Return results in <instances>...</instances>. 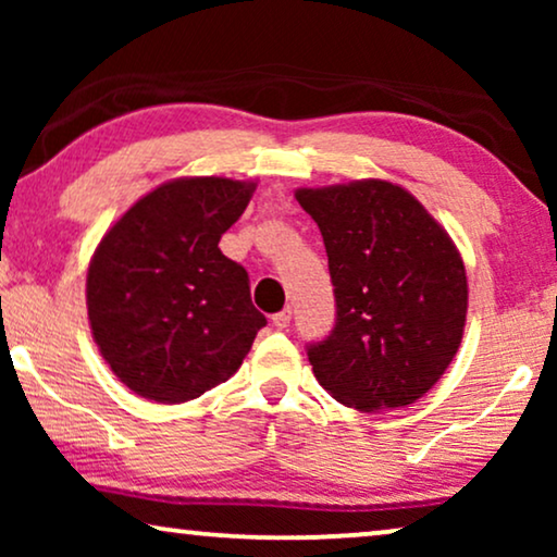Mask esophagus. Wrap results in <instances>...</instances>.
I'll return each instance as SVG.
<instances>
[{"mask_svg":"<svg viewBox=\"0 0 557 557\" xmlns=\"http://www.w3.org/2000/svg\"><path fill=\"white\" fill-rule=\"evenodd\" d=\"M273 324H276L278 330H286V326L292 324V309H281L278 314H273Z\"/></svg>","mask_w":557,"mask_h":557,"instance_id":"1","label":"esophagus"}]
</instances>
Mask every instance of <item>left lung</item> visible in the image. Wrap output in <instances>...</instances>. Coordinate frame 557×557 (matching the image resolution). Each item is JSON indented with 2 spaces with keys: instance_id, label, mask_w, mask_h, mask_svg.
<instances>
[{
  "instance_id": "1",
  "label": "left lung",
  "mask_w": 557,
  "mask_h": 557,
  "mask_svg": "<svg viewBox=\"0 0 557 557\" xmlns=\"http://www.w3.org/2000/svg\"><path fill=\"white\" fill-rule=\"evenodd\" d=\"M324 238L332 332L307 345L319 385L357 410H391L429 393L467 322V271L444 227L383 180L299 189Z\"/></svg>"
}]
</instances>
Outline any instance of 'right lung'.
<instances>
[{"label": "right lung", "mask_w": 557, "mask_h": 557, "mask_svg": "<svg viewBox=\"0 0 557 557\" xmlns=\"http://www.w3.org/2000/svg\"><path fill=\"white\" fill-rule=\"evenodd\" d=\"M253 182L174 180L103 235L88 269V319L121 383L154 403H185L240 368L265 317L240 263L218 248Z\"/></svg>", "instance_id": "right-lung-1"}]
</instances>
